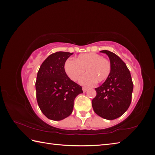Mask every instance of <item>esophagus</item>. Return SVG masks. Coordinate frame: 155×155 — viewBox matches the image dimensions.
<instances>
[{"label":"esophagus","mask_w":155,"mask_h":155,"mask_svg":"<svg viewBox=\"0 0 155 155\" xmlns=\"http://www.w3.org/2000/svg\"><path fill=\"white\" fill-rule=\"evenodd\" d=\"M82 89H83V92H85L87 91V88H86V87H83Z\"/></svg>","instance_id":"obj_1"}]
</instances>
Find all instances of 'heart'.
Returning <instances> with one entry per match:
<instances>
[{"instance_id":"obj_1","label":"heart","mask_w":155,"mask_h":155,"mask_svg":"<svg viewBox=\"0 0 155 155\" xmlns=\"http://www.w3.org/2000/svg\"><path fill=\"white\" fill-rule=\"evenodd\" d=\"M64 72L68 78L76 81L83 72H87L79 79L85 86H92L96 81L101 82L109 76L111 63L100 54L86 53L80 54L74 60L67 59L64 65Z\"/></svg>"}]
</instances>
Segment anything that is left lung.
<instances>
[{"mask_svg":"<svg viewBox=\"0 0 155 155\" xmlns=\"http://www.w3.org/2000/svg\"><path fill=\"white\" fill-rule=\"evenodd\" d=\"M106 54L111 63L109 76L96 88V96L92 101L94 111L101 118L112 120L119 118L128 109L131 102L133 83L125 63L118 55L109 50Z\"/></svg>","mask_w":155,"mask_h":155,"instance_id":"obj_1","label":"left lung"}]
</instances>
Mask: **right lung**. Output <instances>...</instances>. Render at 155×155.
I'll list each match as a JSON object with an SVG mask.
<instances>
[{
    "label": "right lung",
    "mask_w": 155,
    "mask_h": 155,
    "mask_svg": "<svg viewBox=\"0 0 155 155\" xmlns=\"http://www.w3.org/2000/svg\"><path fill=\"white\" fill-rule=\"evenodd\" d=\"M74 53L57 51L42 63L35 83L37 104L43 114L59 121L72 114L75 98L83 93L82 87L64 72L67 59Z\"/></svg>",
    "instance_id": "add662e5"
}]
</instances>
